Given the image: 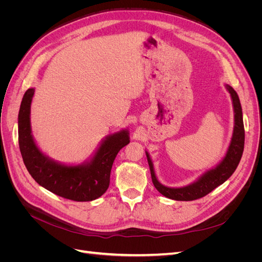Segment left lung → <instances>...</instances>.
<instances>
[{
  "label": "left lung",
  "instance_id": "left-lung-1",
  "mask_svg": "<svg viewBox=\"0 0 262 262\" xmlns=\"http://www.w3.org/2000/svg\"><path fill=\"white\" fill-rule=\"evenodd\" d=\"M225 87L232 98L234 109V130L231 143H229L227 147L226 153L215 167L203 172L199 178L187 186L178 188L167 187L161 184L160 180L157 179L153 162L150 160V156L147 150H145L153 185L166 198L177 201H192L195 199H200V198L207 195L220 185L224 184L233 175L237 166H238L244 152L245 144V130L243 122L242 105L238 95H237L233 87L229 86L228 84H225Z\"/></svg>",
  "mask_w": 262,
  "mask_h": 262
}]
</instances>
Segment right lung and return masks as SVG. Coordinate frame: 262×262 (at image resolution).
Listing matches in <instances>:
<instances>
[{"label": "right lung", "instance_id": "right-lung-1", "mask_svg": "<svg viewBox=\"0 0 262 262\" xmlns=\"http://www.w3.org/2000/svg\"><path fill=\"white\" fill-rule=\"evenodd\" d=\"M35 89L24 94L18 113V143L24 164L38 185L73 201H93L106 192L115 158L130 143L129 130L108 134L95 152L81 164L54 161L39 148L31 132L30 109Z\"/></svg>", "mask_w": 262, "mask_h": 262}]
</instances>
